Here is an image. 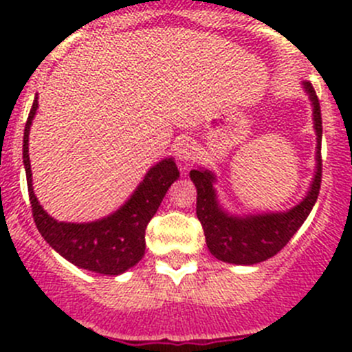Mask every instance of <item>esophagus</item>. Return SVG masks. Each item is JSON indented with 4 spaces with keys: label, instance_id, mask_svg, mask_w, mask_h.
<instances>
[{
    "label": "esophagus",
    "instance_id": "obj_1",
    "mask_svg": "<svg viewBox=\"0 0 352 352\" xmlns=\"http://www.w3.org/2000/svg\"><path fill=\"white\" fill-rule=\"evenodd\" d=\"M196 143L192 140H182L175 144V155L180 162L189 163L196 158Z\"/></svg>",
    "mask_w": 352,
    "mask_h": 352
}]
</instances>
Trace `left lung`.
Here are the masks:
<instances>
[{
  "label": "left lung",
  "mask_w": 352,
  "mask_h": 352,
  "mask_svg": "<svg viewBox=\"0 0 352 352\" xmlns=\"http://www.w3.org/2000/svg\"><path fill=\"white\" fill-rule=\"evenodd\" d=\"M305 90L314 104V120L317 131V173L314 184L301 204L286 212L258 214L250 218H233L225 214L216 202L212 180L214 177L206 170H192L190 179L197 187L196 214L204 230L206 243L216 258L230 264H257L274 257L293 239L307 216L310 214L322 184V112L317 91L310 81Z\"/></svg>",
  "instance_id": "8db88e82"
}]
</instances>
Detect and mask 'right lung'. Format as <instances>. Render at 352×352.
<instances>
[{
	"mask_svg": "<svg viewBox=\"0 0 352 352\" xmlns=\"http://www.w3.org/2000/svg\"><path fill=\"white\" fill-rule=\"evenodd\" d=\"M37 105L35 98L23 131V165L35 226L45 242L78 267L110 276L127 271L144 255L148 223L158 211L173 180L179 179L175 162L168 158L155 165L133 197L109 218L85 225L56 221L42 209L32 189L28 131Z\"/></svg>",
	"mask_w": 352,
	"mask_h": 352,
	"instance_id": "1",
	"label": "right lung"
}]
</instances>
